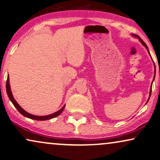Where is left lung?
<instances>
[{
    "label": "left lung",
    "mask_w": 160,
    "mask_h": 160,
    "mask_svg": "<svg viewBox=\"0 0 160 160\" xmlns=\"http://www.w3.org/2000/svg\"><path fill=\"white\" fill-rule=\"evenodd\" d=\"M132 35V36H134V37H135V38H138V39L139 40V41H140V42H141V43H142V45H143V46H144L145 48H146V49L148 50V53H149V54H150V52H149V50H148V46H147V45H146V44H145V43H144V41H143V40H142V39H141V38H139L138 35H134V34H133V35ZM154 77H155V76H154ZM153 80H154V78H153ZM151 86H152V84H151ZM151 90H150V97H151ZM149 99H150V98H148V101H147V102H148Z\"/></svg>",
    "instance_id": "8db88e82"
}]
</instances>
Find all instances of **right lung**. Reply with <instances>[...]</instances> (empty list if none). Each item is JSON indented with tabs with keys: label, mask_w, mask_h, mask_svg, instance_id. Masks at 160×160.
I'll list each match as a JSON object with an SVG mask.
<instances>
[{
	"label": "right lung",
	"mask_w": 160,
	"mask_h": 160,
	"mask_svg": "<svg viewBox=\"0 0 160 160\" xmlns=\"http://www.w3.org/2000/svg\"><path fill=\"white\" fill-rule=\"evenodd\" d=\"M7 94H8V97H9V100H11V102H12V104L14 105V106H15V108L18 109V112L21 113L22 115H23L24 117H28V118H30V119H32V120H50V119H52V118H54V117H58V115H60L62 113V111H63L64 108H65V106H63L60 109L59 111H58V112H57L53 113V114H52L47 115V116H36V115L31 114H29V113L26 112V111H24L23 109L21 107L19 106V105H18V102H16V100H15V98H13L12 94L11 88H10L9 74H8L7 80Z\"/></svg>",
	"instance_id": "obj_1"
}]
</instances>
